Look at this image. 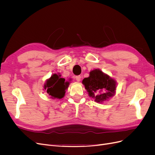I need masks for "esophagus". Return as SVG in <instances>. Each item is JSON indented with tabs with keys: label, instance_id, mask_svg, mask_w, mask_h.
I'll return each instance as SVG.
<instances>
[{
	"label": "esophagus",
	"instance_id": "obj_1",
	"mask_svg": "<svg viewBox=\"0 0 155 155\" xmlns=\"http://www.w3.org/2000/svg\"><path fill=\"white\" fill-rule=\"evenodd\" d=\"M81 76H76V80L77 81H81Z\"/></svg>",
	"mask_w": 155,
	"mask_h": 155
}]
</instances>
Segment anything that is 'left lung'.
<instances>
[{
	"instance_id": "8db88e82",
	"label": "left lung",
	"mask_w": 155,
	"mask_h": 155,
	"mask_svg": "<svg viewBox=\"0 0 155 155\" xmlns=\"http://www.w3.org/2000/svg\"><path fill=\"white\" fill-rule=\"evenodd\" d=\"M88 96L99 104L108 101L116 93V81L100 69L91 70L82 81Z\"/></svg>"
}]
</instances>
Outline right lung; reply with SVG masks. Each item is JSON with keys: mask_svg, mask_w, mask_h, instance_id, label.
Segmentation results:
<instances>
[{"mask_svg": "<svg viewBox=\"0 0 155 155\" xmlns=\"http://www.w3.org/2000/svg\"><path fill=\"white\" fill-rule=\"evenodd\" d=\"M59 73L54 74L46 81L44 84V90L47 92L52 99H61L65 94L70 82L65 81L64 78L61 77Z\"/></svg>", "mask_w": 155, "mask_h": 155, "instance_id": "1", "label": "right lung"}]
</instances>
